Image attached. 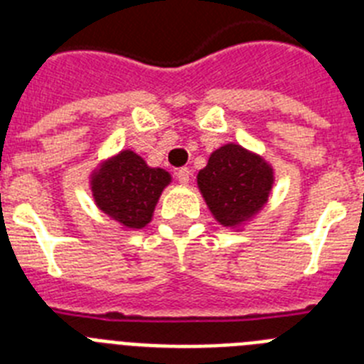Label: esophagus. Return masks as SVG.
Returning a JSON list of instances; mask_svg holds the SVG:
<instances>
[{
    "mask_svg": "<svg viewBox=\"0 0 364 364\" xmlns=\"http://www.w3.org/2000/svg\"><path fill=\"white\" fill-rule=\"evenodd\" d=\"M189 175H191V173H189L188 167H180L178 171H176V178H178L180 184H188Z\"/></svg>",
    "mask_w": 364,
    "mask_h": 364,
    "instance_id": "obj_1",
    "label": "esophagus"
}]
</instances>
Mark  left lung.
Listing matches in <instances>:
<instances>
[{"mask_svg": "<svg viewBox=\"0 0 364 364\" xmlns=\"http://www.w3.org/2000/svg\"><path fill=\"white\" fill-rule=\"evenodd\" d=\"M197 180L215 218L222 226H239L268 202L273 171L260 156L228 144L211 153Z\"/></svg>", "mask_w": 364, "mask_h": 364, "instance_id": "left-lung-1", "label": "left lung"}]
</instances>
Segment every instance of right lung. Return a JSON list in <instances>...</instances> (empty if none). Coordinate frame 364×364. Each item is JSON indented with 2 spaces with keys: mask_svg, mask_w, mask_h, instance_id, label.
<instances>
[{
  "mask_svg": "<svg viewBox=\"0 0 364 364\" xmlns=\"http://www.w3.org/2000/svg\"><path fill=\"white\" fill-rule=\"evenodd\" d=\"M171 182L169 173L149 167L133 151H122L92 175L96 205L129 230L149 224L160 193Z\"/></svg>",
  "mask_w": 364,
  "mask_h": 364,
  "instance_id": "right-lung-1",
  "label": "right lung"
}]
</instances>
